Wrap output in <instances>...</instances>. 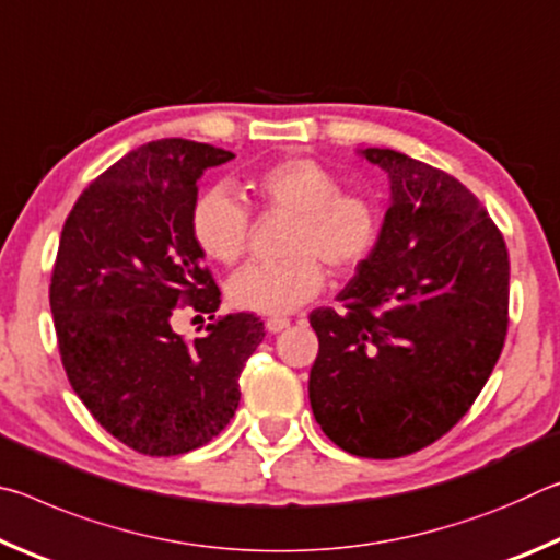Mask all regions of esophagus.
<instances>
[{"mask_svg": "<svg viewBox=\"0 0 560 560\" xmlns=\"http://www.w3.org/2000/svg\"><path fill=\"white\" fill-rule=\"evenodd\" d=\"M291 320L283 318V316H273V318H267V330L269 334H281L283 328H289Z\"/></svg>", "mask_w": 560, "mask_h": 560, "instance_id": "1", "label": "esophagus"}]
</instances>
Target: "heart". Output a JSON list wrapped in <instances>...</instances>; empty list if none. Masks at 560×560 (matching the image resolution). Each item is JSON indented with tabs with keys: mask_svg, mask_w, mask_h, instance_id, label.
Instances as JSON below:
<instances>
[{
	"mask_svg": "<svg viewBox=\"0 0 560 560\" xmlns=\"http://www.w3.org/2000/svg\"><path fill=\"white\" fill-rule=\"evenodd\" d=\"M246 187L267 210L296 214L283 261H252L226 283L230 303L252 314H289L324 289L326 271L363 264L381 236V214L363 195L343 192L336 173L311 158H283L252 173ZM252 212L230 185L200 192L189 212V232L207 257L234 264L249 242Z\"/></svg>",
	"mask_w": 560,
	"mask_h": 560,
	"instance_id": "b5f03b06",
	"label": "heart"
}]
</instances>
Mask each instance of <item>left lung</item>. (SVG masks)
Instances as JSON below:
<instances>
[{
    "label": "left lung",
    "mask_w": 560,
    "mask_h": 560,
    "mask_svg": "<svg viewBox=\"0 0 560 560\" xmlns=\"http://www.w3.org/2000/svg\"><path fill=\"white\" fill-rule=\"evenodd\" d=\"M358 155L385 170L390 207L371 257L338 293L346 311L308 316L318 336L308 400L340 450L395 459L450 432L494 371L509 252L459 179L397 150Z\"/></svg>",
    "instance_id": "8db88e82"
}]
</instances>
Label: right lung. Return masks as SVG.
<instances>
[{
	"label": "right lung",
	"mask_w": 560,
	"mask_h": 560,
	"mask_svg": "<svg viewBox=\"0 0 560 560\" xmlns=\"http://www.w3.org/2000/svg\"><path fill=\"white\" fill-rule=\"evenodd\" d=\"M232 158L183 138L140 145L83 189L61 232L49 303L66 375L103 430L150 457L192 452L230 424L264 340L254 314L224 316L195 343L173 330L177 303H222L189 212L205 170Z\"/></svg>",
	"instance_id": "obj_1"
}]
</instances>
